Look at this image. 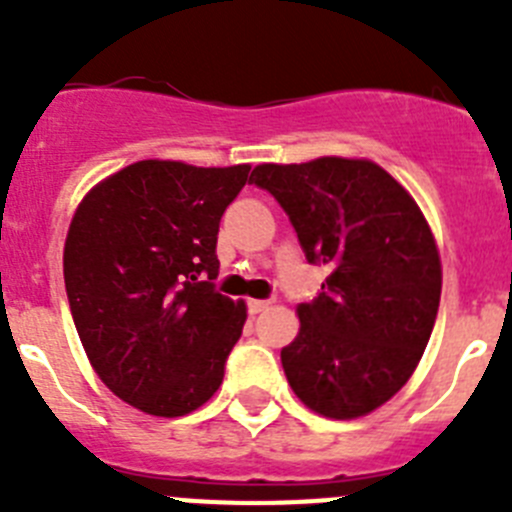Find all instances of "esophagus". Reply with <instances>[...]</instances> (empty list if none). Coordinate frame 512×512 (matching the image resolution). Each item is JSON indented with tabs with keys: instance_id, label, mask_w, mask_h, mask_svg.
Instances as JSON below:
<instances>
[{
	"instance_id": "34e87169",
	"label": "esophagus",
	"mask_w": 512,
	"mask_h": 512,
	"mask_svg": "<svg viewBox=\"0 0 512 512\" xmlns=\"http://www.w3.org/2000/svg\"><path fill=\"white\" fill-rule=\"evenodd\" d=\"M269 305H271L269 300H251V302H248V310H251L253 315H259V312L269 310Z\"/></svg>"
}]
</instances>
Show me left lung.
I'll list each match as a JSON object with an SVG mask.
<instances>
[{
    "instance_id": "8db88e82",
    "label": "left lung",
    "mask_w": 512,
    "mask_h": 512,
    "mask_svg": "<svg viewBox=\"0 0 512 512\" xmlns=\"http://www.w3.org/2000/svg\"><path fill=\"white\" fill-rule=\"evenodd\" d=\"M251 184L279 202L307 264L325 266L282 348L307 408L348 420L372 413L415 372L441 302V261L423 212L384 169L354 158L261 164Z\"/></svg>"
}]
</instances>
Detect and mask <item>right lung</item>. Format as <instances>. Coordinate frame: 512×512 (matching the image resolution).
I'll list each match as a JSON object with an SVG mask.
<instances>
[{
  "label": "right lung",
  "mask_w": 512,
  "mask_h": 512,
  "mask_svg": "<svg viewBox=\"0 0 512 512\" xmlns=\"http://www.w3.org/2000/svg\"><path fill=\"white\" fill-rule=\"evenodd\" d=\"M251 166L138 161L84 197L63 248L71 318L120 400L176 418L205 405L246 323L215 289L220 217Z\"/></svg>",
  "instance_id": "add662e5"
}]
</instances>
